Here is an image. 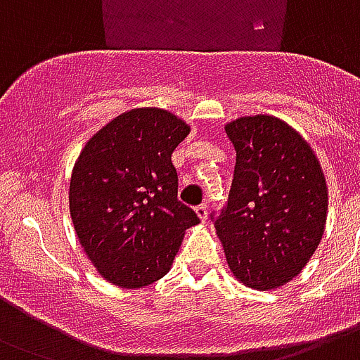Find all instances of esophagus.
I'll list each match as a JSON object with an SVG mask.
<instances>
[{"instance_id": "1", "label": "esophagus", "mask_w": 360, "mask_h": 360, "mask_svg": "<svg viewBox=\"0 0 360 360\" xmlns=\"http://www.w3.org/2000/svg\"><path fill=\"white\" fill-rule=\"evenodd\" d=\"M195 214L199 216L200 221L205 224L206 219H208V206L206 205H199V206H195Z\"/></svg>"}]
</instances>
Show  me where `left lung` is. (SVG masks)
I'll use <instances>...</instances> for the list:
<instances>
[{
  "mask_svg": "<svg viewBox=\"0 0 360 360\" xmlns=\"http://www.w3.org/2000/svg\"><path fill=\"white\" fill-rule=\"evenodd\" d=\"M236 150L227 208L214 227L242 285L270 291L304 269L325 233L327 180L299 131L270 114L225 124Z\"/></svg>",
  "mask_w": 360,
  "mask_h": 360,
  "instance_id": "8db88e82",
  "label": "left lung"
}]
</instances>
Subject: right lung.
<instances>
[{
	"mask_svg": "<svg viewBox=\"0 0 360 360\" xmlns=\"http://www.w3.org/2000/svg\"><path fill=\"white\" fill-rule=\"evenodd\" d=\"M189 127L165 108L125 110L84 144L69 182L80 246L108 283L141 289L171 270L186 229L199 224L178 200L171 155Z\"/></svg>",
	"mask_w": 360,
	"mask_h": 360,
	"instance_id": "obj_1",
	"label": "right lung"
}]
</instances>
